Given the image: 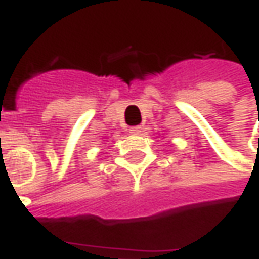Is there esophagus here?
<instances>
[{
    "label": "esophagus",
    "instance_id": "34e87169",
    "mask_svg": "<svg viewBox=\"0 0 259 259\" xmlns=\"http://www.w3.org/2000/svg\"><path fill=\"white\" fill-rule=\"evenodd\" d=\"M130 133H131L133 135L141 134V133H143V126H141V125H135V126H131V128H130Z\"/></svg>",
    "mask_w": 259,
    "mask_h": 259
}]
</instances>
